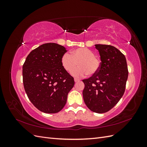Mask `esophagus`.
Wrapping results in <instances>:
<instances>
[{
    "label": "esophagus",
    "instance_id": "esophagus-1",
    "mask_svg": "<svg viewBox=\"0 0 147 147\" xmlns=\"http://www.w3.org/2000/svg\"><path fill=\"white\" fill-rule=\"evenodd\" d=\"M74 80H75V82H78L79 81H80V80L79 78H74Z\"/></svg>",
    "mask_w": 147,
    "mask_h": 147
}]
</instances>
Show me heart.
I'll use <instances>...</instances> for the list:
<instances>
[{"label":"heart","mask_w":147,"mask_h":147,"mask_svg":"<svg viewBox=\"0 0 147 147\" xmlns=\"http://www.w3.org/2000/svg\"><path fill=\"white\" fill-rule=\"evenodd\" d=\"M80 67L76 69L78 63ZM61 64L68 72H71L75 77L84 75H92L99 72L100 67V61L95 56L94 53L87 48H79L72 50L70 55L66 53L61 57Z\"/></svg>","instance_id":"heart-1"}]
</instances>
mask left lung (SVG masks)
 <instances>
[{
    "label": "left lung",
    "mask_w": 147,
    "mask_h": 147,
    "mask_svg": "<svg viewBox=\"0 0 147 147\" xmlns=\"http://www.w3.org/2000/svg\"><path fill=\"white\" fill-rule=\"evenodd\" d=\"M100 56L99 72L83 80L84 103L92 112L103 113L116 105L125 91L128 77L126 57L115 47L95 45Z\"/></svg>",
    "instance_id": "obj_1"
}]
</instances>
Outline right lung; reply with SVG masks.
Here are the masks:
<instances>
[{
	"label": "right lung",
	"instance_id": "add662e5",
	"mask_svg": "<svg viewBox=\"0 0 147 147\" xmlns=\"http://www.w3.org/2000/svg\"><path fill=\"white\" fill-rule=\"evenodd\" d=\"M67 51L57 43L43 44L29 53L23 65L25 91L32 104L42 112H59L74 86V78L61 64V57Z\"/></svg>",
	"mask_w": 147,
	"mask_h": 147
}]
</instances>
